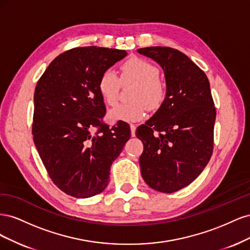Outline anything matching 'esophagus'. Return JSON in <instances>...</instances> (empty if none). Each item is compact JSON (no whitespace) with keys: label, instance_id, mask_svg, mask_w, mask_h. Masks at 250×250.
<instances>
[{"label":"esophagus","instance_id":"obj_1","mask_svg":"<svg viewBox=\"0 0 250 250\" xmlns=\"http://www.w3.org/2000/svg\"><path fill=\"white\" fill-rule=\"evenodd\" d=\"M130 129H131V137H134L135 135V129H137V126L130 124Z\"/></svg>","mask_w":250,"mask_h":250}]
</instances>
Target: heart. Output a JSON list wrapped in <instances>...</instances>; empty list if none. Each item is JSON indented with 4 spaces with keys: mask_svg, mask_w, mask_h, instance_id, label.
Listing matches in <instances>:
<instances>
[{
    "mask_svg": "<svg viewBox=\"0 0 250 250\" xmlns=\"http://www.w3.org/2000/svg\"><path fill=\"white\" fill-rule=\"evenodd\" d=\"M121 80L123 83H137L138 87L131 95L133 103L119 105L110 111L109 118L113 121L138 122L145 118L147 108L157 110L167 97V86L160 78L158 67L146 59L133 57L122 65L121 78L117 72L110 69L105 70L100 75L98 90L103 101L109 106H113L118 102L122 83Z\"/></svg>",
    "mask_w": 250,
    "mask_h": 250,
    "instance_id": "heart-1",
    "label": "heart"
}]
</instances>
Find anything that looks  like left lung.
Masks as SVG:
<instances>
[{
    "mask_svg": "<svg viewBox=\"0 0 250 250\" xmlns=\"http://www.w3.org/2000/svg\"><path fill=\"white\" fill-rule=\"evenodd\" d=\"M165 73L167 97L137 135L143 179L153 190L174 193L190 185L206 168L214 149L216 107L209 82L198 65L169 47L138 49Z\"/></svg>",
    "mask_w": 250,
    "mask_h": 250,
    "instance_id": "1",
    "label": "left lung"
}]
</instances>
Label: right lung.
<instances>
[{
  "instance_id": "right-lung-1",
  "label": "right lung",
  "mask_w": 250,
  "mask_h": 250,
  "mask_svg": "<svg viewBox=\"0 0 250 250\" xmlns=\"http://www.w3.org/2000/svg\"><path fill=\"white\" fill-rule=\"evenodd\" d=\"M126 55L125 50L74 48L58 55L37 81L33 141L53 183L72 197L100 194L130 139L126 122H103L106 108L98 90L102 72Z\"/></svg>"
}]
</instances>
